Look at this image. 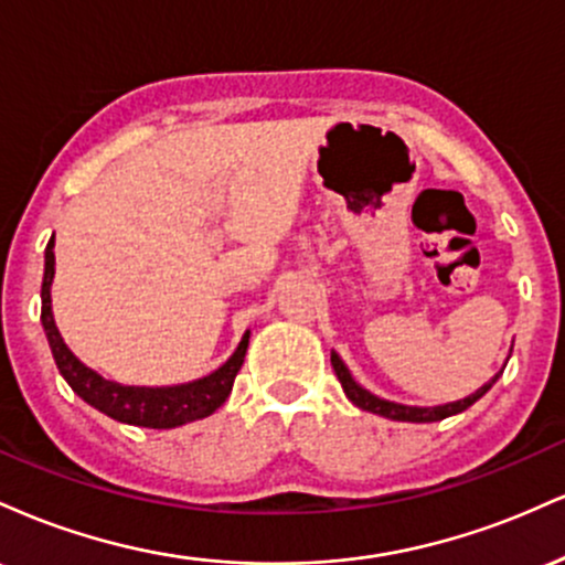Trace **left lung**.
Returning a JSON list of instances; mask_svg holds the SVG:
<instances>
[{
	"instance_id": "left-lung-1",
	"label": "left lung",
	"mask_w": 565,
	"mask_h": 565,
	"mask_svg": "<svg viewBox=\"0 0 565 565\" xmlns=\"http://www.w3.org/2000/svg\"><path fill=\"white\" fill-rule=\"evenodd\" d=\"M332 366H334L337 380H340L342 391H345L348 398L353 401V406L364 408V412L380 414V417L395 419V423H438V419H446V417H451V414L465 412V408H470L478 398H483V395L491 391V385H494V382L502 377V372H504V366H502V372H497L494 377L486 382V385L478 387L476 393H470L468 398H459V401H451V404H440V406H406V404H395V401L380 398V395L369 393L366 387H361L359 382L353 380V374H350L345 361H342L334 350H332Z\"/></svg>"
}]
</instances>
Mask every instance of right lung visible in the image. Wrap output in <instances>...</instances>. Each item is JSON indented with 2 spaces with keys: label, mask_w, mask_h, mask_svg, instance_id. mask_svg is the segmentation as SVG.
Segmentation results:
<instances>
[{
  "label": "right lung",
  "mask_w": 565,
  "mask_h": 565,
  "mask_svg": "<svg viewBox=\"0 0 565 565\" xmlns=\"http://www.w3.org/2000/svg\"><path fill=\"white\" fill-rule=\"evenodd\" d=\"M55 238H50L47 249H44V278H42V327L47 334L50 350H53V359L57 364V372L63 374V380L68 382L71 391L79 395L82 401H87L89 406L103 412L106 417L116 419V423L125 425H138V427H153V430H170V427H180L188 423H196V419L210 417L212 412H217L225 404V398L231 395L233 380H236L238 369L244 364L246 348H249V329H246L238 348L233 350V355L225 361L223 366H217L215 372H210L206 377L180 382V385H161V387H148V385H121L116 380H106L82 364L74 353H71L66 342H63L61 332L55 327L53 316V289L55 278Z\"/></svg>",
  "instance_id": "1"
}]
</instances>
